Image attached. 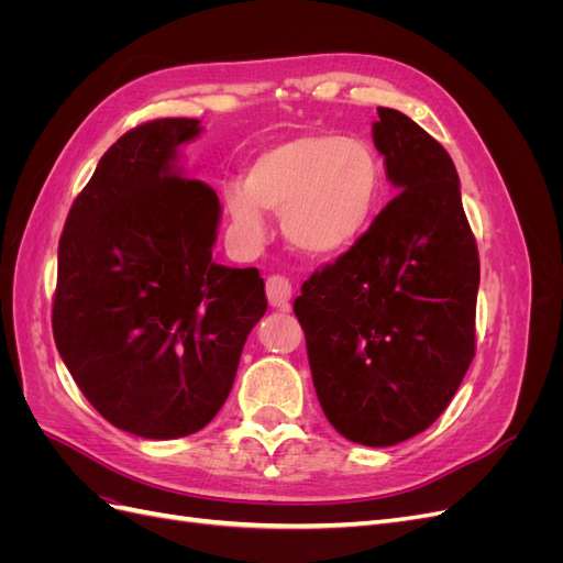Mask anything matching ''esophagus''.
Returning a JSON list of instances; mask_svg holds the SVG:
<instances>
[{
  "instance_id": "obj_1",
  "label": "esophagus",
  "mask_w": 563,
  "mask_h": 563,
  "mask_svg": "<svg viewBox=\"0 0 563 563\" xmlns=\"http://www.w3.org/2000/svg\"><path fill=\"white\" fill-rule=\"evenodd\" d=\"M265 291H267V300L272 308L277 310H288V302H291V284H288L286 277L279 275H272L265 282Z\"/></svg>"
}]
</instances>
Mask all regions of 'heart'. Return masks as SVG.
Instances as JSON below:
<instances>
[{
    "instance_id": "obj_1",
    "label": "heart",
    "mask_w": 563,
    "mask_h": 563,
    "mask_svg": "<svg viewBox=\"0 0 563 563\" xmlns=\"http://www.w3.org/2000/svg\"><path fill=\"white\" fill-rule=\"evenodd\" d=\"M385 187L380 159L366 143L338 133H302L263 150L244 183L223 185V203L236 240H265V211L282 213L294 251L333 261L352 251L376 220Z\"/></svg>"
}]
</instances>
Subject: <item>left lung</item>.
<instances>
[{"instance_id": "obj_1", "label": "left lung", "mask_w": 563, "mask_h": 563, "mask_svg": "<svg viewBox=\"0 0 563 563\" xmlns=\"http://www.w3.org/2000/svg\"><path fill=\"white\" fill-rule=\"evenodd\" d=\"M371 131L399 195L302 284L294 312L323 416L354 444L383 449L428 430L465 378L479 253L449 152L391 108Z\"/></svg>"}]
</instances>
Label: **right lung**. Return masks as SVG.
<instances>
[{"instance_id": "add662e5", "label": "right lung", "mask_w": 563, "mask_h": 563, "mask_svg": "<svg viewBox=\"0 0 563 563\" xmlns=\"http://www.w3.org/2000/svg\"><path fill=\"white\" fill-rule=\"evenodd\" d=\"M199 119L124 133L67 213L54 340L84 397L143 439L195 434L225 404L267 310L255 267L213 263L220 201L185 178L178 147Z\"/></svg>"}]
</instances>
